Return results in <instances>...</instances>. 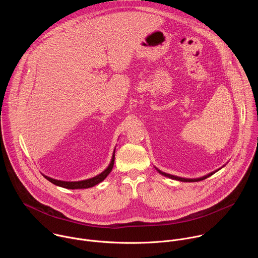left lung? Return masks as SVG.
Returning a JSON list of instances; mask_svg holds the SVG:
<instances>
[{"instance_id":"left-lung-1","label":"left lung","mask_w":258,"mask_h":258,"mask_svg":"<svg viewBox=\"0 0 258 258\" xmlns=\"http://www.w3.org/2000/svg\"><path fill=\"white\" fill-rule=\"evenodd\" d=\"M157 169V168H156ZM158 170V172L159 173H161L162 175H164V176H167V177H170V178H172V179H176V180H180V181H199V180H203V179H205V178H207V177H209L210 175H212L214 172H210L209 174H207V175H204V176H202V177H199V178H185V177H179V176H175V175H172V174H169V173H165V172H163V171H161V170H159V169H157Z\"/></svg>"}]
</instances>
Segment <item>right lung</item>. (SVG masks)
<instances>
[{
  "mask_svg": "<svg viewBox=\"0 0 258 258\" xmlns=\"http://www.w3.org/2000/svg\"><path fill=\"white\" fill-rule=\"evenodd\" d=\"M114 153H113V156H112V159H111V162H110V164L108 165V167L103 171L101 172L100 174L92 177V178H88V179H85V180H79V181H64V180H58V179H55V178H52V177H49L47 175H44L49 181H51L52 183H54V185L56 186H59V187H62V188H66V189H87V188H92L96 185H98L99 182H101L102 180H104L106 178V176L111 172L112 168H113V165H114Z\"/></svg>",
  "mask_w": 258,
  "mask_h": 258,
  "instance_id": "obj_1",
  "label": "right lung"
}]
</instances>
